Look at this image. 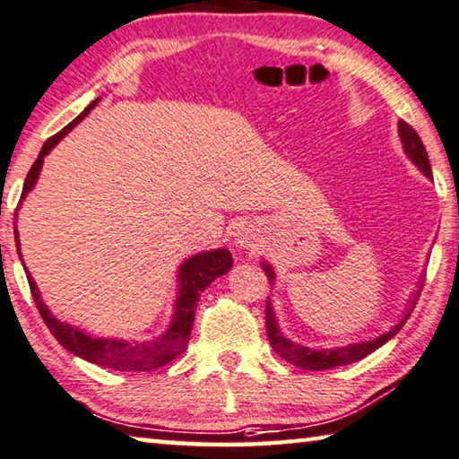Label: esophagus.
Segmentation results:
<instances>
[{
	"mask_svg": "<svg viewBox=\"0 0 459 459\" xmlns=\"http://www.w3.org/2000/svg\"><path fill=\"white\" fill-rule=\"evenodd\" d=\"M235 243L237 247H241V249L253 251L259 247V238L255 235V230H253L249 224H245V227H241L235 232Z\"/></svg>",
	"mask_w": 459,
	"mask_h": 459,
	"instance_id": "esophagus-1",
	"label": "esophagus"
}]
</instances>
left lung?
<instances>
[{
	"mask_svg": "<svg viewBox=\"0 0 459 459\" xmlns=\"http://www.w3.org/2000/svg\"><path fill=\"white\" fill-rule=\"evenodd\" d=\"M398 136H400V143H403L404 155L419 167V171L423 173L425 178L433 179L431 165H429L425 144H423V141H420V136L417 134V130H414L411 125H406L404 120H398ZM261 269H264L269 283L273 286L275 273H273L272 265L265 264V261H261ZM423 283H425V275H420L419 286L412 292L411 300L406 302V308L403 312V316H400L398 323L392 325L386 333H382L380 337H376V339L359 341V343H349V345L333 347V349H312V347H304L300 343H294V341H290L280 329L278 316H275V312H273L272 300H267L265 329H267L269 343H272L273 351L278 353L280 358L290 361L292 366H298L302 369H310V372H318V369H331V368H339V366H349V363H355V361H359L363 358H368V355L374 353L376 349L386 345L388 341L394 337V334L400 329H403L404 323L409 321L414 304H417V300H419V294H420V288H423Z\"/></svg>",
	"mask_w": 459,
	"mask_h": 459,
	"instance_id": "left-lung-1",
	"label": "left lung"
}]
</instances>
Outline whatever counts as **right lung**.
Segmentation results:
<instances>
[{"label": "right lung", "instance_id": "1", "mask_svg": "<svg viewBox=\"0 0 459 459\" xmlns=\"http://www.w3.org/2000/svg\"><path fill=\"white\" fill-rule=\"evenodd\" d=\"M98 101L100 98L93 100L75 120L69 122L61 133L50 136L48 141L42 144L39 159H36L26 176L24 190H22V200H24L28 192H32V187L36 186V179L40 176L45 157L56 147V143H59L63 136H67L69 130L75 128L79 122H82L85 116L93 110V106H96ZM13 237H16L18 255L22 261L18 229L13 232ZM230 267H232V255L227 247L195 253V255H192L190 259H186L178 269V298H176V304H173L171 321L159 337H152L147 341L96 337V334L79 329L75 325L59 321V318L48 310L45 300H42L39 286H36V281L32 280L30 272H28L26 278H28V283H30V292L36 302V308L40 312L42 321L47 323L50 333L55 334V339L59 341L67 351H71L73 355H77V358H82L85 361L98 363L101 368L118 369V372H151V369L165 366V363H169L171 359H176L179 353L186 351L187 341H190L194 315H195V307H198L200 294L216 278H221V275L227 273Z\"/></svg>", "mask_w": 459, "mask_h": 459}]
</instances>
